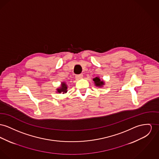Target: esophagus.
<instances>
[{
	"label": "esophagus",
	"instance_id": "obj_1",
	"mask_svg": "<svg viewBox=\"0 0 159 159\" xmlns=\"http://www.w3.org/2000/svg\"><path fill=\"white\" fill-rule=\"evenodd\" d=\"M83 75L82 74L76 75H75V78L76 80H80V79H81L83 78Z\"/></svg>",
	"mask_w": 159,
	"mask_h": 159
}]
</instances>
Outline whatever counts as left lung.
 I'll list each match as a JSON object with an SVG mask.
<instances>
[{
    "label": "left lung",
    "mask_w": 159,
    "mask_h": 159,
    "mask_svg": "<svg viewBox=\"0 0 159 159\" xmlns=\"http://www.w3.org/2000/svg\"><path fill=\"white\" fill-rule=\"evenodd\" d=\"M93 81H94V83H95V85H96L97 87H102L103 85L104 84V81H101L100 78H99L98 76L94 78L93 79Z\"/></svg>",
    "instance_id": "8db88e82"
}]
</instances>
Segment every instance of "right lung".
I'll return each instance as SVG.
<instances>
[{"label": "right lung", "mask_w": 159, "mask_h": 159, "mask_svg": "<svg viewBox=\"0 0 159 159\" xmlns=\"http://www.w3.org/2000/svg\"><path fill=\"white\" fill-rule=\"evenodd\" d=\"M57 92L60 93L61 92H63V93H66L67 92V85L66 84V83L63 82L61 83L60 87L59 89H57Z\"/></svg>", "instance_id": "obj_1"}]
</instances>
